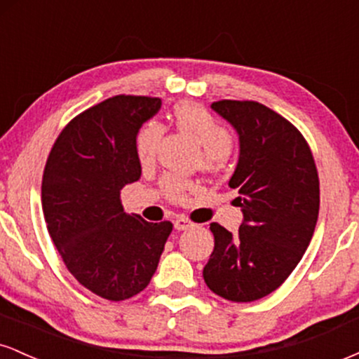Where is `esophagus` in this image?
Returning <instances> with one entry per match:
<instances>
[{"mask_svg":"<svg viewBox=\"0 0 359 359\" xmlns=\"http://www.w3.org/2000/svg\"><path fill=\"white\" fill-rule=\"evenodd\" d=\"M174 226H175V229H179V231H187V229H191L194 224L187 219V217L180 216V217H177V219H175Z\"/></svg>","mask_w":359,"mask_h":359,"instance_id":"1","label":"esophagus"}]
</instances>
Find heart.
Masks as SVG:
<instances>
[{
  "mask_svg": "<svg viewBox=\"0 0 359 359\" xmlns=\"http://www.w3.org/2000/svg\"><path fill=\"white\" fill-rule=\"evenodd\" d=\"M172 125L179 133L191 135L204 147L203 168L208 172L219 170L226 156L233 150V135L228 126L216 119L196 102H180L172 111ZM165 138V130L160 123L147 121L138 130L135 137V154L140 165L148 167L155 162ZM160 191L170 203L180 204L187 199L196 185L191 180L177 175L163 177L160 182Z\"/></svg>",
  "mask_w": 359,
  "mask_h": 359,
  "instance_id": "heart-1",
  "label": "heart"
}]
</instances>
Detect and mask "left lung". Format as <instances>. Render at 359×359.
<instances>
[{"instance_id": "obj_1", "label": "left lung", "mask_w": 359, "mask_h": 359, "mask_svg": "<svg viewBox=\"0 0 359 359\" xmlns=\"http://www.w3.org/2000/svg\"><path fill=\"white\" fill-rule=\"evenodd\" d=\"M211 108L240 135L229 180L243 224L236 234L212 222L214 250L204 282L233 302H253L285 282L306 253L319 216V175L311 147L288 119L257 101L222 100Z\"/></svg>"}]
</instances>
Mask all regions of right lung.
<instances>
[{
	"mask_svg": "<svg viewBox=\"0 0 359 359\" xmlns=\"http://www.w3.org/2000/svg\"><path fill=\"white\" fill-rule=\"evenodd\" d=\"M160 104L158 97L121 94L82 111L45 163L48 234L74 278L106 300L130 299L150 283L174 228L126 214L119 194L142 175L135 137Z\"/></svg>",
	"mask_w": 359,
	"mask_h": 359,
	"instance_id": "obj_1",
	"label": "right lung"
}]
</instances>
